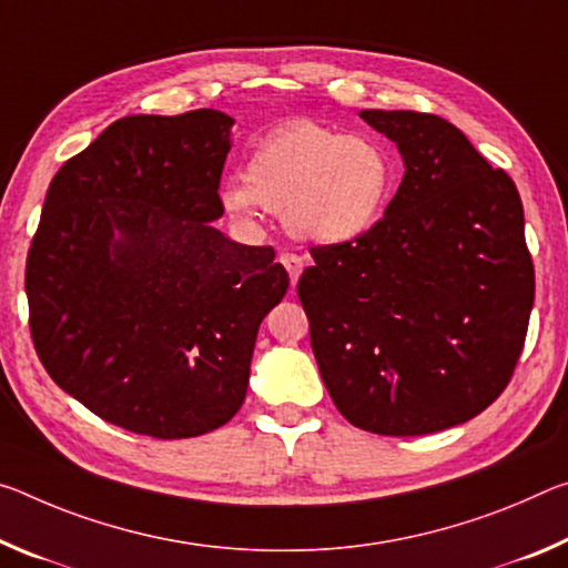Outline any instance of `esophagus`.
Here are the masks:
<instances>
[{"label":"esophagus","instance_id":"1","mask_svg":"<svg viewBox=\"0 0 568 568\" xmlns=\"http://www.w3.org/2000/svg\"><path fill=\"white\" fill-rule=\"evenodd\" d=\"M278 262H282V266L286 268V272H290V282H292V286H294L296 282H300L302 268H304V258H302V256L290 254V251H286V254L278 256Z\"/></svg>","mask_w":568,"mask_h":568}]
</instances>
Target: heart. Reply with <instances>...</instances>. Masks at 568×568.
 I'll return each instance as SVG.
<instances>
[{
	"mask_svg": "<svg viewBox=\"0 0 568 568\" xmlns=\"http://www.w3.org/2000/svg\"><path fill=\"white\" fill-rule=\"evenodd\" d=\"M395 179V158L379 138L292 120L251 148L244 181L223 183L221 203L241 219L278 213L296 239L339 246L383 221Z\"/></svg>",
	"mask_w": 568,
	"mask_h": 568,
	"instance_id": "heart-1",
	"label": "heart"
}]
</instances>
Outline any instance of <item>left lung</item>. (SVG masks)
Segmentation results:
<instances>
[{
    "label": "left lung",
    "mask_w": 568,
    "mask_h": 568,
    "mask_svg": "<svg viewBox=\"0 0 568 568\" xmlns=\"http://www.w3.org/2000/svg\"><path fill=\"white\" fill-rule=\"evenodd\" d=\"M397 145L403 183L357 241L314 246L296 284L337 410L377 435L476 417L514 377L534 306L516 183L448 120L362 110Z\"/></svg>",
    "instance_id": "obj_1"
}]
</instances>
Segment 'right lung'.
I'll return each mask as SVG.
<instances>
[{
    "instance_id": "obj_1",
    "label": "right lung",
    "mask_w": 568,
    "mask_h": 568,
    "mask_svg": "<svg viewBox=\"0 0 568 568\" xmlns=\"http://www.w3.org/2000/svg\"><path fill=\"white\" fill-rule=\"evenodd\" d=\"M234 118L115 120L70 158L27 254L30 332L64 393L123 430L196 438L248 387L258 324L290 274L211 226Z\"/></svg>"
}]
</instances>
